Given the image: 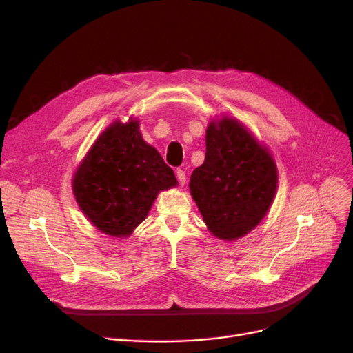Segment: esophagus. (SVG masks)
Wrapping results in <instances>:
<instances>
[{"instance_id": "1", "label": "esophagus", "mask_w": 353, "mask_h": 353, "mask_svg": "<svg viewBox=\"0 0 353 353\" xmlns=\"http://www.w3.org/2000/svg\"><path fill=\"white\" fill-rule=\"evenodd\" d=\"M176 178L179 181L181 185H183V183L187 182V175H185V171L183 170H176Z\"/></svg>"}]
</instances>
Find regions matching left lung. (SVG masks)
Listing matches in <instances>:
<instances>
[{"mask_svg": "<svg viewBox=\"0 0 353 353\" xmlns=\"http://www.w3.org/2000/svg\"><path fill=\"white\" fill-rule=\"evenodd\" d=\"M205 143V161L191 175V195L215 237L237 240L270 208L277 168L267 148L232 117L212 121Z\"/></svg>", "mask_w": 353, "mask_h": 353, "instance_id": "obj_1", "label": "left lung"}]
</instances>
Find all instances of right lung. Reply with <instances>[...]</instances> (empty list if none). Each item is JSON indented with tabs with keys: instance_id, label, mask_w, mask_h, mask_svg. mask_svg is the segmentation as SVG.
I'll list each match as a JSON object with an SVG mask.
<instances>
[{
	"instance_id": "1",
	"label": "right lung",
	"mask_w": 353,
	"mask_h": 353,
	"mask_svg": "<svg viewBox=\"0 0 353 353\" xmlns=\"http://www.w3.org/2000/svg\"><path fill=\"white\" fill-rule=\"evenodd\" d=\"M174 171L148 145L139 122H113L81 161L73 178L77 204L112 237H128L146 218L159 191L176 187Z\"/></svg>"
}]
</instances>
